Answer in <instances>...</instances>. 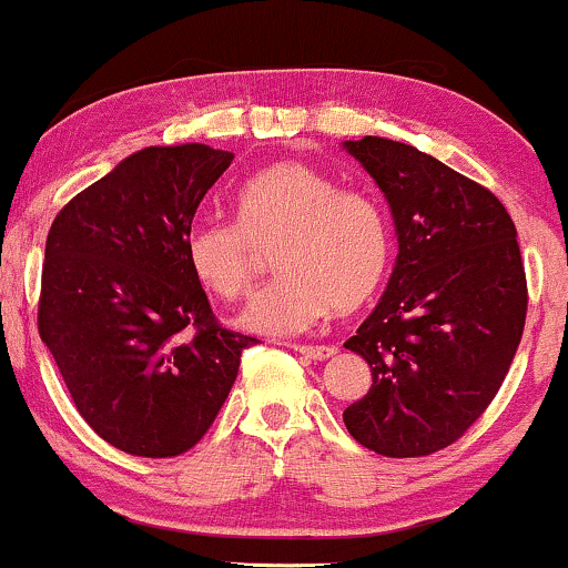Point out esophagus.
<instances>
[{
	"mask_svg": "<svg viewBox=\"0 0 568 568\" xmlns=\"http://www.w3.org/2000/svg\"><path fill=\"white\" fill-rule=\"evenodd\" d=\"M295 349L311 361H328L332 355H337V347L332 345H295Z\"/></svg>",
	"mask_w": 568,
	"mask_h": 568,
	"instance_id": "esophagus-1",
	"label": "esophagus"
}]
</instances>
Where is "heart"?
Segmentation results:
<instances>
[{
	"instance_id": "b5f03b06",
	"label": "heart",
	"mask_w": 568,
	"mask_h": 568,
	"mask_svg": "<svg viewBox=\"0 0 568 568\" xmlns=\"http://www.w3.org/2000/svg\"><path fill=\"white\" fill-rule=\"evenodd\" d=\"M236 226L205 223L189 234L194 278L223 300L247 295L271 252L282 276L252 297L240 326L265 337H290L316 326L328 311H355L387 273L392 234L387 210L363 189H339L328 173L278 160L234 194Z\"/></svg>"
}]
</instances>
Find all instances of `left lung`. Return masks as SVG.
Listing matches in <instances>:
<instances>
[{
    "label": "left lung",
    "mask_w": 568,
    "mask_h": 568,
    "mask_svg": "<svg viewBox=\"0 0 568 568\" xmlns=\"http://www.w3.org/2000/svg\"><path fill=\"white\" fill-rule=\"evenodd\" d=\"M387 200L397 236L387 290L347 349L371 389L342 413L368 450L416 458L464 434L506 379L527 318V276L503 202L416 146L342 142Z\"/></svg>",
    "instance_id": "obj_1"
}]
</instances>
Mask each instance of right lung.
I'll list each match as a JSON object with an SVG mask.
<instances>
[{
    "instance_id": "right-lung-1",
    "label": "right lung",
    "mask_w": 568,
    "mask_h": 568,
    "mask_svg": "<svg viewBox=\"0 0 568 568\" xmlns=\"http://www.w3.org/2000/svg\"><path fill=\"white\" fill-rule=\"evenodd\" d=\"M231 160L197 142L144 146L49 229L41 342L87 424L123 453L197 445L257 342L215 324L186 261L194 213Z\"/></svg>"
}]
</instances>
